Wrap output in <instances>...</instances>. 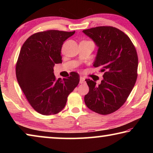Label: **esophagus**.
<instances>
[{
	"label": "esophagus",
	"instance_id": "obj_1",
	"mask_svg": "<svg viewBox=\"0 0 153 153\" xmlns=\"http://www.w3.org/2000/svg\"><path fill=\"white\" fill-rule=\"evenodd\" d=\"M85 81V77L84 76H80V79H79V83L80 84H84Z\"/></svg>",
	"mask_w": 153,
	"mask_h": 153
}]
</instances>
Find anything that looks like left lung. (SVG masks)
I'll list each match as a JSON object with an SVG mask.
<instances>
[{"instance_id": "1", "label": "left lung", "mask_w": 153, "mask_h": 153, "mask_svg": "<svg viewBox=\"0 0 153 153\" xmlns=\"http://www.w3.org/2000/svg\"><path fill=\"white\" fill-rule=\"evenodd\" d=\"M98 46L93 66L102 67L103 79L97 86L86 79L89 92L84 102L90 110L108 115L118 110L126 101L136 82L138 59L131 40L122 31L111 26L83 30Z\"/></svg>"}]
</instances>
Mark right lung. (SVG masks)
<instances>
[{
	"mask_svg": "<svg viewBox=\"0 0 153 153\" xmlns=\"http://www.w3.org/2000/svg\"><path fill=\"white\" fill-rule=\"evenodd\" d=\"M74 32L48 30L27 38L16 64L19 86L33 109L44 115L63 110L67 97L79 84V76L71 72L67 78H56L53 67L62 63V45Z\"/></svg>",
	"mask_w": 153,
	"mask_h": 153,
	"instance_id": "add662e5",
	"label": "right lung"
}]
</instances>
